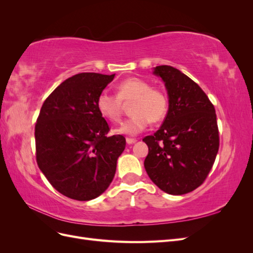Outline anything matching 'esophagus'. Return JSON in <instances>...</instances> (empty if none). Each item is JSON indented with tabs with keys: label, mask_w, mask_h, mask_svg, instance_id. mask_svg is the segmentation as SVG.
<instances>
[{
	"label": "esophagus",
	"mask_w": 253,
	"mask_h": 253,
	"mask_svg": "<svg viewBox=\"0 0 253 253\" xmlns=\"http://www.w3.org/2000/svg\"><path fill=\"white\" fill-rule=\"evenodd\" d=\"M137 140L135 138H131V137H127L126 138V143L128 144H132V143H135Z\"/></svg>",
	"instance_id": "obj_1"
}]
</instances>
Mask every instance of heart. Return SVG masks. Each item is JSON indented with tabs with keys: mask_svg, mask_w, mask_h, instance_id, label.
<instances>
[{
	"mask_svg": "<svg viewBox=\"0 0 253 253\" xmlns=\"http://www.w3.org/2000/svg\"><path fill=\"white\" fill-rule=\"evenodd\" d=\"M129 104L131 117L122 122L118 132L137 135L150 124L163 121L169 111V99L164 90L154 88L151 83L131 77L117 85V95L103 90L98 95L96 105L103 117L112 122H119L125 105Z\"/></svg>",
	"mask_w": 253,
	"mask_h": 253,
	"instance_id": "heart-1",
	"label": "heart"
}]
</instances>
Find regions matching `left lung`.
I'll list each match as a JSON object with an SVG mask.
<instances>
[{
  "label": "left lung",
  "instance_id": "8db88e82",
  "mask_svg": "<svg viewBox=\"0 0 253 253\" xmlns=\"http://www.w3.org/2000/svg\"><path fill=\"white\" fill-rule=\"evenodd\" d=\"M166 83L169 111L162 126L142 139L149 148L144 168L155 185L181 195L206 180L219 148L214 105L200 85L177 68L156 66Z\"/></svg>",
  "mask_w": 253,
  "mask_h": 253
}]
</instances>
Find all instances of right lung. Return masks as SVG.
<instances>
[{"label":"right lung","mask_w":253,"mask_h":253,"mask_svg":"<svg viewBox=\"0 0 253 253\" xmlns=\"http://www.w3.org/2000/svg\"><path fill=\"white\" fill-rule=\"evenodd\" d=\"M114 76L81 73L66 79L45 99L37 118V164L50 185L72 200L102 194L126 148L124 136H108L110 126L96 105Z\"/></svg>","instance_id":"1"}]
</instances>
